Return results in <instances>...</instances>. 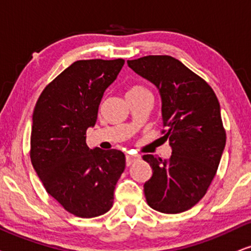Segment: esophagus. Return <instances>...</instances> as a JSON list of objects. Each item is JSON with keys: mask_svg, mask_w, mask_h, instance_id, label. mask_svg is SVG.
Returning <instances> with one entry per match:
<instances>
[{"mask_svg": "<svg viewBox=\"0 0 251 251\" xmlns=\"http://www.w3.org/2000/svg\"><path fill=\"white\" fill-rule=\"evenodd\" d=\"M139 156L138 155H131V154H126V166L129 167L131 164L134 162L135 160H138Z\"/></svg>", "mask_w": 251, "mask_h": 251, "instance_id": "1", "label": "esophagus"}]
</instances>
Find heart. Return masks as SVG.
Instances as JSON below:
<instances>
[{
    "mask_svg": "<svg viewBox=\"0 0 251 251\" xmlns=\"http://www.w3.org/2000/svg\"><path fill=\"white\" fill-rule=\"evenodd\" d=\"M147 90L145 87H141V85H133L132 88L128 89L127 94H134V93H140V91Z\"/></svg>",
    "mask_w": 251,
    "mask_h": 251,
    "instance_id": "1",
    "label": "heart"
}]
</instances>
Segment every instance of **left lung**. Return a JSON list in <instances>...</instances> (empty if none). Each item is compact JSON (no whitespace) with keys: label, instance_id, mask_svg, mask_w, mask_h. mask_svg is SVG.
Wrapping results in <instances>:
<instances>
[{"label":"left lung","instance_id":"left-lung-1","mask_svg":"<svg viewBox=\"0 0 251 251\" xmlns=\"http://www.w3.org/2000/svg\"><path fill=\"white\" fill-rule=\"evenodd\" d=\"M128 67L157 88L162 122L169 139L168 160L144 155L153 175L144 185L147 204L175 214L188 211L205 196L226 145L220 104L213 89L169 55L127 60Z\"/></svg>","mask_w":251,"mask_h":251}]
</instances>
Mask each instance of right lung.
Returning a JSON list of instances; mask_svg holds the SVG:
<instances>
[{"label":"right lung","mask_w":251,"mask_h":251,"mask_svg":"<svg viewBox=\"0 0 251 251\" xmlns=\"http://www.w3.org/2000/svg\"><path fill=\"white\" fill-rule=\"evenodd\" d=\"M124 63L123 59L75 61L44 89L34 107L31 162L47 193L76 217L106 213L125 169L123 151L90 149L85 136L96 124L104 91Z\"/></svg>","instance_id":"1"}]
</instances>
